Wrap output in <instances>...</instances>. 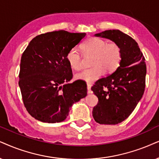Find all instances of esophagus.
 <instances>
[{
    "instance_id": "obj_1",
    "label": "esophagus",
    "mask_w": 159,
    "mask_h": 159,
    "mask_svg": "<svg viewBox=\"0 0 159 159\" xmlns=\"http://www.w3.org/2000/svg\"><path fill=\"white\" fill-rule=\"evenodd\" d=\"M87 92L88 93H92V90H91V84L88 83L87 84Z\"/></svg>"
}]
</instances>
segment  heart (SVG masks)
Instances as JSON below:
<instances>
[{
  "instance_id": "heart-1",
  "label": "heart",
  "mask_w": 159,
  "mask_h": 159,
  "mask_svg": "<svg viewBox=\"0 0 159 159\" xmlns=\"http://www.w3.org/2000/svg\"><path fill=\"white\" fill-rule=\"evenodd\" d=\"M83 50L86 54L94 55L91 68L84 69L75 75L78 80L92 82L106 72H113L119 67L122 60V51L119 45L115 43H107L105 39L99 37H90L84 43ZM66 59L73 69L78 70L83 66L81 54L76 48L68 51Z\"/></svg>"
}]
</instances>
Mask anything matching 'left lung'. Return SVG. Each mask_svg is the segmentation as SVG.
<instances>
[{"mask_svg":"<svg viewBox=\"0 0 159 159\" xmlns=\"http://www.w3.org/2000/svg\"><path fill=\"white\" fill-rule=\"evenodd\" d=\"M95 36L112 40L122 51L119 67L111 75L98 80L91 88L98 98L92 110L94 120L100 124L116 125L127 119L143 95L145 59L138 43L120 30H107Z\"/></svg>","mask_w":159,"mask_h":159,"instance_id":"obj_1","label":"left lung"}]
</instances>
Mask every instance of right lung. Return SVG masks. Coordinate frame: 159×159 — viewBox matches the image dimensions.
<instances>
[{
    "mask_svg": "<svg viewBox=\"0 0 159 159\" xmlns=\"http://www.w3.org/2000/svg\"><path fill=\"white\" fill-rule=\"evenodd\" d=\"M85 33L48 32L30 42L20 60L19 86L27 111L36 120L55 123L64 121L74 103L87 94L86 84L73 78L66 59L70 48Z\"/></svg>",
    "mask_w": 159,
    "mask_h": 159,
    "instance_id": "add662e5",
    "label": "right lung"
}]
</instances>
